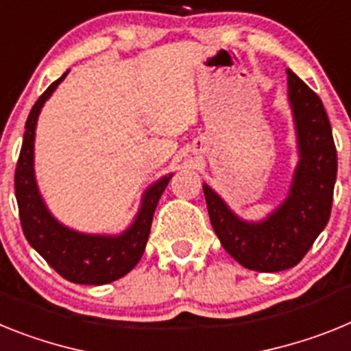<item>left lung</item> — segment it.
Masks as SVG:
<instances>
[{
  "label": "left lung",
  "mask_w": 351,
  "mask_h": 351,
  "mask_svg": "<svg viewBox=\"0 0 351 351\" xmlns=\"http://www.w3.org/2000/svg\"><path fill=\"white\" fill-rule=\"evenodd\" d=\"M286 74L298 145L288 197L263 221L249 222L203 184L210 222L222 247L242 267L258 272H281L300 263L327 226L337 176L336 145L322 100L291 70Z\"/></svg>",
  "instance_id": "obj_1"
}]
</instances>
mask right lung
<instances>
[{"instance_id": "obj_1", "label": "right lung", "mask_w": 351, "mask_h": 351, "mask_svg": "<svg viewBox=\"0 0 351 351\" xmlns=\"http://www.w3.org/2000/svg\"><path fill=\"white\" fill-rule=\"evenodd\" d=\"M69 70L38 97L26 120L23 148L15 167V197L21 226L33 249L66 281L75 285H108L129 274L145 252L157 203L173 175L162 176L146 189L141 208L123 233L88 234L63 226L49 212L38 193L33 169L36 120L45 100L53 95Z\"/></svg>"}]
</instances>
